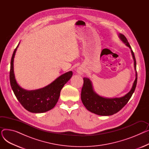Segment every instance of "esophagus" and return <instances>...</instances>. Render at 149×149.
<instances>
[{
    "label": "esophagus",
    "mask_w": 149,
    "mask_h": 149,
    "mask_svg": "<svg viewBox=\"0 0 149 149\" xmlns=\"http://www.w3.org/2000/svg\"><path fill=\"white\" fill-rule=\"evenodd\" d=\"M77 72L78 74H80V75H82V74H83V69H82L81 68H79L77 69Z\"/></svg>",
    "instance_id": "obj_1"
}]
</instances>
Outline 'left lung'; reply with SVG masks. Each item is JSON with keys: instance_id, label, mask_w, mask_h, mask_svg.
<instances>
[{"instance_id": "obj_1", "label": "left lung", "mask_w": 149, "mask_h": 149, "mask_svg": "<svg viewBox=\"0 0 149 149\" xmlns=\"http://www.w3.org/2000/svg\"><path fill=\"white\" fill-rule=\"evenodd\" d=\"M119 37L120 38L121 40L131 49V53L134 60L136 78L131 90L126 95L122 97L114 98H107L98 95L93 91L91 81L88 78H83L84 83L81 93L82 103L89 111L98 115L109 116L119 112L128 103L136 88L137 83V72L135 55L132 50L131 46L129 45L126 37L122 34H119Z\"/></svg>"}]
</instances>
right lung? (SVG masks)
<instances>
[{
	"label": "right lung",
	"mask_w": 149,
	"mask_h": 149,
	"mask_svg": "<svg viewBox=\"0 0 149 149\" xmlns=\"http://www.w3.org/2000/svg\"><path fill=\"white\" fill-rule=\"evenodd\" d=\"M19 45L13 54L10 71V84L14 95L22 106L30 112L43 113L48 111L57 104L60 91L72 77V72L69 71L60 75L45 88L34 91L23 89L17 83L14 73V58Z\"/></svg>",
	"instance_id": "right-lung-1"
}]
</instances>
